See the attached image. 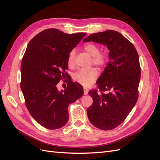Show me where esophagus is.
Listing matches in <instances>:
<instances>
[{"mask_svg":"<svg viewBox=\"0 0 160 160\" xmlns=\"http://www.w3.org/2000/svg\"><path fill=\"white\" fill-rule=\"evenodd\" d=\"M83 91H84V95H88V89L87 88H83Z\"/></svg>","mask_w":160,"mask_h":160,"instance_id":"1","label":"esophagus"}]
</instances>
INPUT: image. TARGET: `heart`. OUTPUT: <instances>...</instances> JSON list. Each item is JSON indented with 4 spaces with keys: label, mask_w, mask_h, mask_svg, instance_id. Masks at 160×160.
I'll list each match as a JSON object with an SVG mask.
<instances>
[{
    "label": "heart",
    "mask_w": 160,
    "mask_h": 160,
    "mask_svg": "<svg viewBox=\"0 0 160 160\" xmlns=\"http://www.w3.org/2000/svg\"><path fill=\"white\" fill-rule=\"evenodd\" d=\"M83 49L87 54L92 57V63L95 65L102 67L105 65L107 57L104 53H101L98 45L95 43H88L84 46ZM75 51L72 50L68 55L67 62L68 65L71 68L75 66ZM98 71L95 68H91L87 70H79L75 72L73 75V79L78 82L79 83L85 85L89 86L98 78Z\"/></svg>",
    "instance_id": "heart-1"
}]
</instances>
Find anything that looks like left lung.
Returning a JSON list of instances; mask_svg holds the SVG:
<instances>
[{"label": "left lung", "mask_w": 160, "mask_h": 160, "mask_svg": "<svg viewBox=\"0 0 160 160\" xmlns=\"http://www.w3.org/2000/svg\"><path fill=\"white\" fill-rule=\"evenodd\" d=\"M89 41L107 47L109 61L96 82L101 93L89 92L93 102L87 112L95 127L111 130L123 122L138 101L141 75L139 56L132 43L118 31L91 34L83 40Z\"/></svg>", "instance_id": "1"}]
</instances>
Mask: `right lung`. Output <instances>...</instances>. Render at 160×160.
<instances>
[{"instance_id":"add662e5","label":"right lung","mask_w":160,"mask_h":160,"mask_svg":"<svg viewBox=\"0 0 160 160\" xmlns=\"http://www.w3.org/2000/svg\"><path fill=\"white\" fill-rule=\"evenodd\" d=\"M85 35L49 28L37 34L27 45L21 66V89L30 114L47 129L66 125L69 104L83 95V87L72 81H67L64 90H58L57 85L67 75L69 52Z\"/></svg>"}]
</instances>
